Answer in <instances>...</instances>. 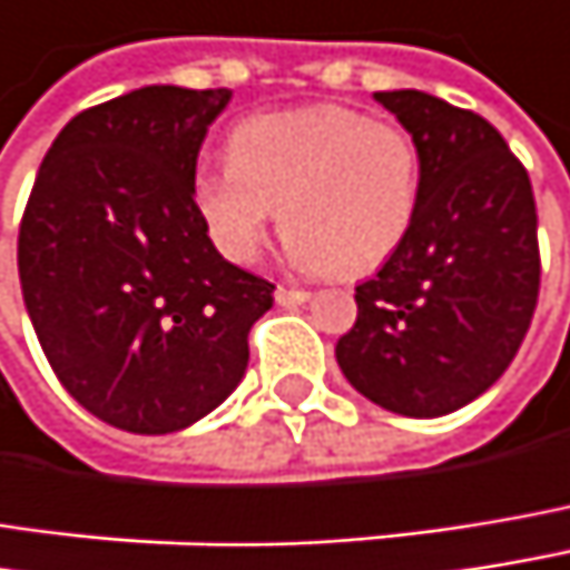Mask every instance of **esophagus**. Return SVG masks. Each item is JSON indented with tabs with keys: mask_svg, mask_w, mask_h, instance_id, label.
Listing matches in <instances>:
<instances>
[{
	"mask_svg": "<svg viewBox=\"0 0 570 570\" xmlns=\"http://www.w3.org/2000/svg\"><path fill=\"white\" fill-rule=\"evenodd\" d=\"M274 299H277L281 306H303V303L309 299V293H306V289H289V286H277Z\"/></svg>",
	"mask_w": 570,
	"mask_h": 570,
	"instance_id": "esophagus-1",
	"label": "esophagus"
}]
</instances>
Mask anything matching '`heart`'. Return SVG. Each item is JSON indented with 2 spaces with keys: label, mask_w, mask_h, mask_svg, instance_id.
I'll list each match as a JSON object with an SVG mask.
<instances>
[{
  "label": "heart",
  "mask_w": 570,
  "mask_h": 570,
  "mask_svg": "<svg viewBox=\"0 0 570 570\" xmlns=\"http://www.w3.org/2000/svg\"><path fill=\"white\" fill-rule=\"evenodd\" d=\"M225 166H198L191 205L232 264H254L281 208L286 257L306 274L358 277L407 240L421 208V146L342 104L237 124Z\"/></svg>",
  "instance_id": "obj_1"
}]
</instances>
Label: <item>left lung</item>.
I'll return each instance as SVG.
<instances>
[{"mask_svg":"<svg viewBox=\"0 0 570 570\" xmlns=\"http://www.w3.org/2000/svg\"><path fill=\"white\" fill-rule=\"evenodd\" d=\"M375 100L421 146V208L407 240L355 286L336 362L379 407L443 417L490 389L529 333L542 277L535 195L480 114L424 90Z\"/></svg>","mask_w":570,"mask_h":570,"instance_id":"obj_1","label":"left lung"}]
</instances>
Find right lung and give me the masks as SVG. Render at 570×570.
<instances>
[{
  "label": "right lung",
  "instance_id": "add662e5",
  "mask_svg": "<svg viewBox=\"0 0 570 570\" xmlns=\"http://www.w3.org/2000/svg\"><path fill=\"white\" fill-rule=\"evenodd\" d=\"M232 90L139 87L78 114L38 169L19 281L58 382L94 417L173 434L232 394L274 284L225 261L191 205Z\"/></svg>",
  "mask_w": 570,
  "mask_h": 570
}]
</instances>
